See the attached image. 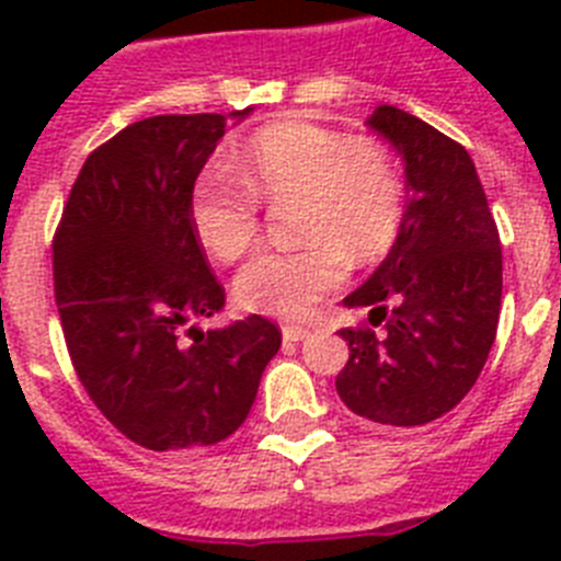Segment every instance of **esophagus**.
<instances>
[{
  "label": "esophagus",
  "mask_w": 561,
  "mask_h": 561,
  "mask_svg": "<svg viewBox=\"0 0 561 561\" xmlns=\"http://www.w3.org/2000/svg\"><path fill=\"white\" fill-rule=\"evenodd\" d=\"M309 336V329H304V325H284V340L286 342H300Z\"/></svg>",
  "instance_id": "esophagus-1"
}]
</instances>
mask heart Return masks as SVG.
<instances>
[{
    "label": "heart",
    "mask_w": 561,
    "mask_h": 561,
    "mask_svg": "<svg viewBox=\"0 0 561 561\" xmlns=\"http://www.w3.org/2000/svg\"><path fill=\"white\" fill-rule=\"evenodd\" d=\"M297 196V250H266L241 270L236 297L250 311L306 317L340 289L354 264L390 250L404 216V191L388 148L311 121L257 128L238 157V176L221 165L191 191V227L219 261H238L261 232V202Z\"/></svg>",
    "instance_id": "obj_1"
}]
</instances>
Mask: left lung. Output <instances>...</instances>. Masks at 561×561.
<instances>
[{
  "instance_id": "obj_1",
  "label": "left lung",
  "mask_w": 561,
  "mask_h": 561,
  "mask_svg": "<svg viewBox=\"0 0 561 561\" xmlns=\"http://www.w3.org/2000/svg\"><path fill=\"white\" fill-rule=\"evenodd\" d=\"M368 126L401 153L410 199L388 257L342 300L370 306V323L381 313L385 331H340L351 356L336 393L379 427H421L449 413L489 359L503 252L460 142L396 106H376Z\"/></svg>"
}]
</instances>
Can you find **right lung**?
<instances>
[{"instance_id":"1","label":"right lung","mask_w":561,"mask_h":561,"mask_svg":"<svg viewBox=\"0 0 561 561\" xmlns=\"http://www.w3.org/2000/svg\"><path fill=\"white\" fill-rule=\"evenodd\" d=\"M225 131V114H157L117 131L83 162L53 241L78 379L114 427L153 453L236 433L280 348L261 314L199 329L225 309V289L191 227V191Z\"/></svg>"}]
</instances>
